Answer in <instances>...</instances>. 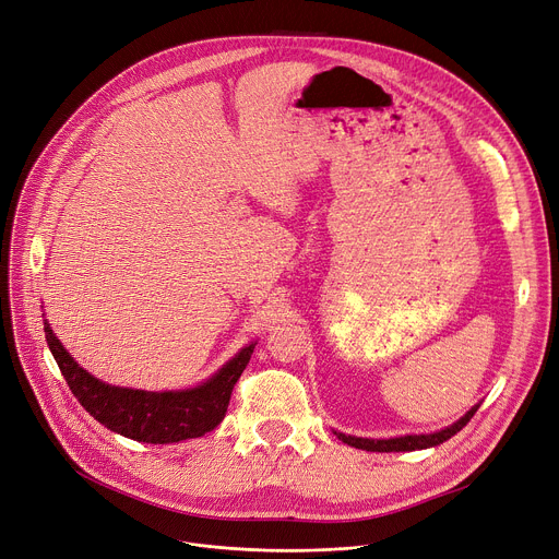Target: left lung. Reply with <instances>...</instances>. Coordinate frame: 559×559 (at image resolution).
Instances as JSON below:
<instances>
[{"label": "left lung", "mask_w": 559, "mask_h": 559, "mask_svg": "<svg viewBox=\"0 0 559 559\" xmlns=\"http://www.w3.org/2000/svg\"><path fill=\"white\" fill-rule=\"evenodd\" d=\"M479 405H473V408L448 428L439 430V432H432V435H405V437H394V439H364V437H349V435H343V432H334L343 443L347 445H354L359 450H370V452H405V450H424V448H432V445H439L443 441H448L450 437H454L456 432H460L471 419L473 415L477 413Z\"/></svg>", "instance_id": "1"}]
</instances>
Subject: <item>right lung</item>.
<instances>
[{"label": "right lung", "instance_id": "1", "mask_svg": "<svg viewBox=\"0 0 559 559\" xmlns=\"http://www.w3.org/2000/svg\"><path fill=\"white\" fill-rule=\"evenodd\" d=\"M44 334L50 354L82 408L105 428L146 443H176L212 432L225 419L231 390L257 345H245L202 385L176 392H146L109 385L91 377L64 349L48 321H44Z\"/></svg>", "mask_w": 559, "mask_h": 559}]
</instances>
